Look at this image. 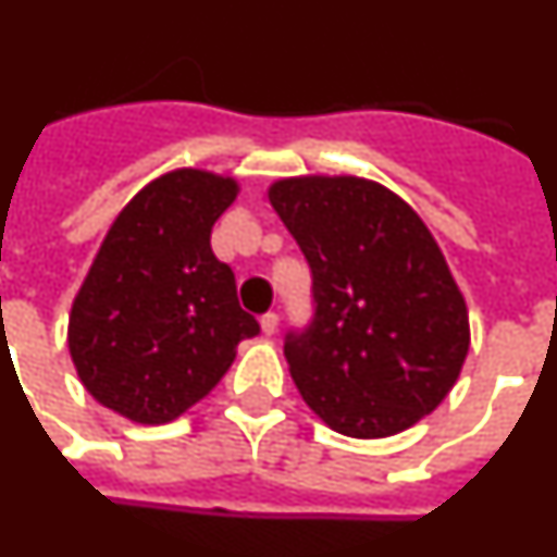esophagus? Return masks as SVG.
Returning a JSON list of instances; mask_svg holds the SVG:
<instances>
[{"label":"esophagus","instance_id":"34e87169","mask_svg":"<svg viewBox=\"0 0 557 557\" xmlns=\"http://www.w3.org/2000/svg\"><path fill=\"white\" fill-rule=\"evenodd\" d=\"M277 322H280V317L274 314V311H269V314L260 317V331H263L265 336L277 334Z\"/></svg>","mask_w":557,"mask_h":557}]
</instances>
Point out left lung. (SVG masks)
I'll list each match as a JSON object with an SVG mask.
<instances>
[{
  "label": "left lung",
  "mask_w": 557,
  "mask_h": 557,
  "mask_svg": "<svg viewBox=\"0 0 557 557\" xmlns=\"http://www.w3.org/2000/svg\"><path fill=\"white\" fill-rule=\"evenodd\" d=\"M269 200L314 277V320L286 336L306 405L350 438L413 428L450 394L470 350L465 294L436 237L368 177H280Z\"/></svg>",
  "instance_id": "obj_1"
}]
</instances>
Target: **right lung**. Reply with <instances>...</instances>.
<instances>
[{
  "label": "right lung",
  "mask_w": 557,
  "mask_h": 557,
  "mask_svg": "<svg viewBox=\"0 0 557 557\" xmlns=\"http://www.w3.org/2000/svg\"><path fill=\"white\" fill-rule=\"evenodd\" d=\"M237 191L232 175L181 166L149 181L112 221L67 322L70 357L98 405L135 424L172 422L260 331L209 246Z\"/></svg>",
  "instance_id": "add662e5"
}]
</instances>
